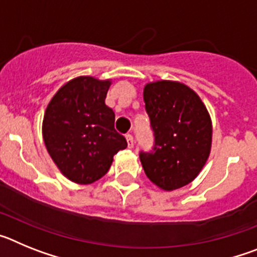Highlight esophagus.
<instances>
[{"mask_svg":"<svg viewBox=\"0 0 257 257\" xmlns=\"http://www.w3.org/2000/svg\"><path fill=\"white\" fill-rule=\"evenodd\" d=\"M126 140H127V145H128V148H134V138L131 134H127Z\"/></svg>","mask_w":257,"mask_h":257,"instance_id":"obj_1","label":"esophagus"}]
</instances>
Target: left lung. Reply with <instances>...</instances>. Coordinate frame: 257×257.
<instances>
[{
  "mask_svg": "<svg viewBox=\"0 0 257 257\" xmlns=\"http://www.w3.org/2000/svg\"><path fill=\"white\" fill-rule=\"evenodd\" d=\"M144 101L154 145L140 152L143 169L161 189H179L197 178L210 156V114L192 88L174 81L148 83Z\"/></svg>",
  "mask_w": 257,
  "mask_h": 257,
  "instance_id": "8db88e82",
  "label": "left lung"
}]
</instances>
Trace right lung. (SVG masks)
<instances>
[{
  "label": "right lung",
  "mask_w": 257,
  "mask_h": 257,
  "mask_svg": "<svg viewBox=\"0 0 257 257\" xmlns=\"http://www.w3.org/2000/svg\"><path fill=\"white\" fill-rule=\"evenodd\" d=\"M110 81L77 77L54 95L45 112L42 135L52 161L65 178L91 184L103 178L113 156L127 147L105 105Z\"/></svg>",
  "instance_id": "right-lung-1"
}]
</instances>
